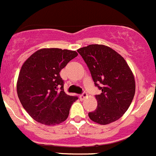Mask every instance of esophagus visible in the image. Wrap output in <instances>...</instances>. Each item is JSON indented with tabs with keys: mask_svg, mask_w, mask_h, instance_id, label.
Listing matches in <instances>:
<instances>
[{
	"mask_svg": "<svg viewBox=\"0 0 156 156\" xmlns=\"http://www.w3.org/2000/svg\"><path fill=\"white\" fill-rule=\"evenodd\" d=\"M86 96H87V93H86V92H83V93H82L81 95H80V99H81V100H83L85 98H86Z\"/></svg>",
	"mask_w": 156,
	"mask_h": 156,
	"instance_id": "34e87169",
	"label": "esophagus"
}]
</instances>
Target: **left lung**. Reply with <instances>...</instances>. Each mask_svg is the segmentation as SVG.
<instances>
[{
	"label": "left lung",
	"mask_w": 156,
	"mask_h": 156,
	"mask_svg": "<svg viewBox=\"0 0 156 156\" xmlns=\"http://www.w3.org/2000/svg\"><path fill=\"white\" fill-rule=\"evenodd\" d=\"M87 65L94 84L98 105L89 113L92 121L105 125L119 119L130 107L135 94V80L123 57L108 46L89 44L77 50Z\"/></svg>",
	"instance_id": "8db88e82"
}]
</instances>
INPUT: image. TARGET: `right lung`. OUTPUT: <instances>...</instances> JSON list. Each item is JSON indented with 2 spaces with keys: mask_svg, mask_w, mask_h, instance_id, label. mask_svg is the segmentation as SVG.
Here are the masks:
<instances>
[{
  "mask_svg": "<svg viewBox=\"0 0 156 156\" xmlns=\"http://www.w3.org/2000/svg\"><path fill=\"white\" fill-rule=\"evenodd\" d=\"M77 55L75 51L43 48L32 54L22 66L16 86L18 97L35 121L55 125L67 118L78 97L64 92L60 72Z\"/></svg>",
  "mask_w": 156,
  "mask_h": 156,
  "instance_id": "obj_1",
  "label": "right lung"
}]
</instances>
